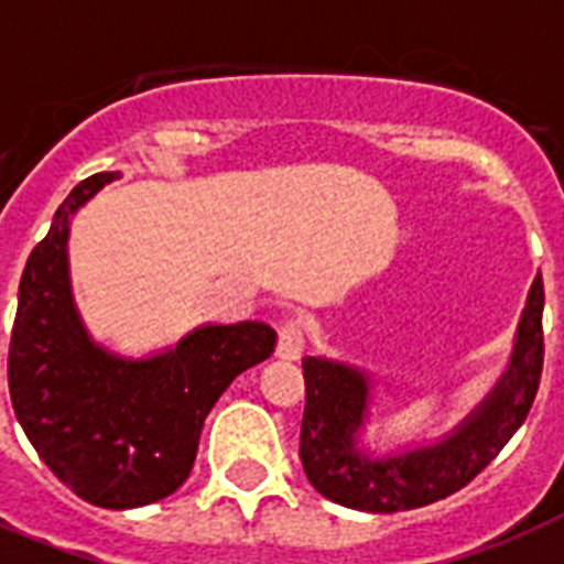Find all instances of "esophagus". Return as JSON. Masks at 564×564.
<instances>
[{
  "label": "esophagus",
  "mask_w": 564,
  "mask_h": 564,
  "mask_svg": "<svg viewBox=\"0 0 564 564\" xmlns=\"http://www.w3.org/2000/svg\"><path fill=\"white\" fill-rule=\"evenodd\" d=\"M304 354V330H301L299 318H290L281 325V336H278V357L281 360H301Z\"/></svg>",
  "instance_id": "34e87169"
}]
</instances>
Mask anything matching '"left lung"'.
Here are the masks:
<instances>
[{
	"instance_id": "obj_1",
	"label": "left lung",
	"mask_w": 564,
	"mask_h": 564,
	"mask_svg": "<svg viewBox=\"0 0 564 564\" xmlns=\"http://www.w3.org/2000/svg\"><path fill=\"white\" fill-rule=\"evenodd\" d=\"M544 286L535 278L516 330L507 371L451 433L394 454L360 447L371 415L369 371L327 357H304L307 403L301 465L318 495L360 512H403L454 495L500 454L533 406L544 362Z\"/></svg>"
}]
</instances>
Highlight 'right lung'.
<instances>
[{
  "mask_svg": "<svg viewBox=\"0 0 564 564\" xmlns=\"http://www.w3.org/2000/svg\"><path fill=\"white\" fill-rule=\"evenodd\" d=\"M117 172L57 207L20 281L8 389L17 421L57 480L105 509L170 498L193 471L204 419L234 377L272 357L263 322L202 325L152 357L108 351L84 327L69 283V221Z\"/></svg>",
  "mask_w": 564,
  "mask_h": 564,
  "instance_id": "add662e5",
  "label": "right lung"
}]
</instances>
